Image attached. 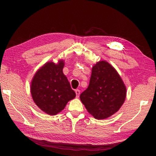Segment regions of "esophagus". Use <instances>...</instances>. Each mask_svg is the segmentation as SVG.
Here are the masks:
<instances>
[{"instance_id": "esophagus-1", "label": "esophagus", "mask_w": 156, "mask_h": 156, "mask_svg": "<svg viewBox=\"0 0 156 156\" xmlns=\"http://www.w3.org/2000/svg\"><path fill=\"white\" fill-rule=\"evenodd\" d=\"M75 92H76V97L78 98L79 96H80V90H78V89H76V90L75 91Z\"/></svg>"}]
</instances>
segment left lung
Returning a JSON list of instances; mask_svg holds the SVG:
<instances>
[{
  "instance_id": "8db88e82",
  "label": "left lung",
  "mask_w": 156,
  "mask_h": 156,
  "mask_svg": "<svg viewBox=\"0 0 156 156\" xmlns=\"http://www.w3.org/2000/svg\"><path fill=\"white\" fill-rule=\"evenodd\" d=\"M126 96L125 83L115 69L105 60L94 64L87 89L80 98L97 120L106 119L122 107Z\"/></svg>"
}]
</instances>
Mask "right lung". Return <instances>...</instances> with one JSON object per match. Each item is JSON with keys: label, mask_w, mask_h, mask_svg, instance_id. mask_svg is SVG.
Segmentation results:
<instances>
[{"label": "right lung", "mask_w": 156, "mask_h": 156, "mask_svg": "<svg viewBox=\"0 0 156 156\" xmlns=\"http://www.w3.org/2000/svg\"><path fill=\"white\" fill-rule=\"evenodd\" d=\"M65 61H48L38 69L31 82V97L39 109L55 115L65 109L69 100L76 97L67 78L63 73Z\"/></svg>", "instance_id": "obj_1"}]
</instances>
